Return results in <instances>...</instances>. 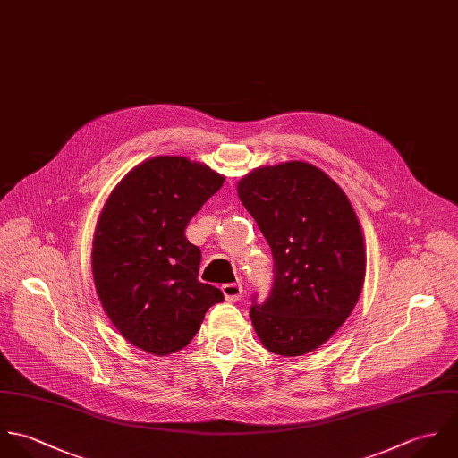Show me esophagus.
<instances>
[{
	"mask_svg": "<svg viewBox=\"0 0 458 458\" xmlns=\"http://www.w3.org/2000/svg\"><path fill=\"white\" fill-rule=\"evenodd\" d=\"M221 290H223L225 299L230 301V302H237V301L242 297V284H241L239 281H235V283H225V284L221 286Z\"/></svg>",
	"mask_w": 458,
	"mask_h": 458,
	"instance_id": "34e87169",
	"label": "esophagus"
}]
</instances>
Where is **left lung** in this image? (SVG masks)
Segmentation results:
<instances>
[{
  "mask_svg": "<svg viewBox=\"0 0 458 458\" xmlns=\"http://www.w3.org/2000/svg\"><path fill=\"white\" fill-rule=\"evenodd\" d=\"M237 192L275 259L271 293L250 310L253 327L275 354L311 352L360 299L366 253L358 216L338 183L302 161L257 168Z\"/></svg>",
  "mask_w": 458,
  "mask_h": 458,
  "instance_id": "left-lung-1",
  "label": "left lung"
}]
</instances>
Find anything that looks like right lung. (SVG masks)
Wrapping results in <instances>:
<instances>
[{
	"instance_id": "right-lung-1",
	"label": "right lung",
	"mask_w": 458,
	"mask_h": 458,
	"mask_svg": "<svg viewBox=\"0 0 458 458\" xmlns=\"http://www.w3.org/2000/svg\"><path fill=\"white\" fill-rule=\"evenodd\" d=\"M225 177L179 156L148 159L111 191L93 235L97 295L113 326L154 356L183 349L223 292L198 281L185 228Z\"/></svg>"
}]
</instances>
